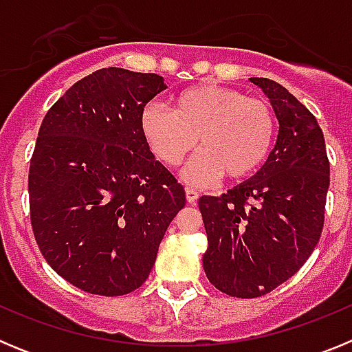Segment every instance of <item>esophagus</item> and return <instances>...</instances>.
Returning <instances> with one entry per match:
<instances>
[{"mask_svg":"<svg viewBox=\"0 0 352 352\" xmlns=\"http://www.w3.org/2000/svg\"><path fill=\"white\" fill-rule=\"evenodd\" d=\"M185 195H186V201H188V204L197 203V199H199V192L197 190H194V188H190V186H186Z\"/></svg>","mask_w":352,"mask_h":352,"instance_id":"34e87169","label":"esophagus"}]
</instances>
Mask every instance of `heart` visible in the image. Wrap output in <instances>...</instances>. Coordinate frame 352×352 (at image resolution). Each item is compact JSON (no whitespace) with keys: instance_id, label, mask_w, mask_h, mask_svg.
Instances as JSON below:
<instances>
[{"instance_id":"heart-1","label":"heart","mask_w":352,"mask_h":352,"mask_svg":"<svg viewBox=\"0 0 352 352\" xmlns=\"http://www.w3.org/2000/svg\"><path fill=\"white\" fill-rule=\"evenodd\" d=\"M276 121L268 102L219 84H197L174 96L173 111L151 102L141 113V132L155 157L183 169L190 185H206L226 174L239 182L266 164L275 142Z\"/></svg>"}]
</instances>
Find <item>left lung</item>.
I'll return each mask as SVG.
<instances>
[{"label":"left lung","instance_id":"1","mask_svg":"<svg viewBox=\"0 0 352 352\" xmlns=\"http://www.w3.org/2000/svg\"><path fill=\"white\" fill-rule=\"evenodd\" d=\"M270 98L278 135L250 179L220 197L203 195L208 280L229 296L259 298L284 284L321 238L329 162L322 130L296 96L266 77H250Z\"/></svg>","mask_w":352,"mask_h":352}]
</instances>
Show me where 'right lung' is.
Instances as JSON below:
<instances>
[{
	"label": "right lung",
	"instance_id": "add662e5",
	"mask_svg": "<svg viewBox=\"0 0 352 352\" xmlns=\"http://www.w3.org/2000/svg\"><path fill=\"white\" fill-rule=\"evenodd\" d=\"M167 86L157 74L100 68L42 121L30 166L31 226L43 257L100 296L141 287L185 190L151 153L141 113Z\"/></svg>",
	"mask_w": 352,
	"mask_h": 352
}]
</instances>
